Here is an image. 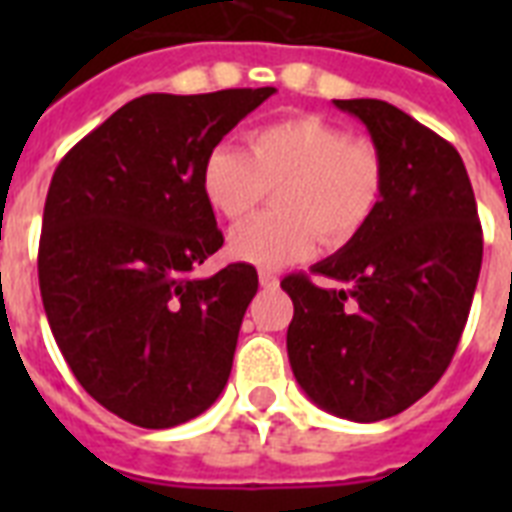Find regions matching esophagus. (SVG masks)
<instances>
[{
  "label": "esophagus",
  "instance_id": "1",
  "mask_svg": "<svg viewBox=\"0 0 512 512\" xmlns=\"http://www.w3.org/2000/svg\"><path fill=\"white\" fill-rule=\"evenodd\" d=\"M257 279H260V287H265V289L279 287V276H276L273 271H260L257 273Z\"/></svg>",
  "mask_w": 512,
  "mask_h": 512
}]
</instances>
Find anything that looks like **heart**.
<instances>
[{"label": "heart", "instance_id": "obj_1", "mask_svg": "<svg viewBox=\"0 0 512 512\" xmlns=\"http://www.w3.org/2000/svg\"><path fill=\"white\" fill-rule=\"evenodd\" d=\"M247 151L217 143L201 162V196L215 215L241 220L268 191L279 215L239 225L228 255L257 268H284L316 252L319 239L340 247L380 207L385 164L374 143L316 114H295L255 127Z\"/></svg>", "mask_w": 512, "mask_h": 512}]
</instances>
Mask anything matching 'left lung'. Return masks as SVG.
Masks as SVG:
<instances>
[{
  "label": "left lung",
  "instance_id": "1",
  "mask_svg": "<svg viewBox=\"0 0 512 512\" xmlns=\"http://www.w3.org/2000/svg\"><path fill=\"white\" fill-rule=\"evenodd\" d=\"M372 135L385 191L372 220L292 273L287 353L305 396L353 422L388 420L428 393L452 361L476 292L484 236L468 170L452 143L385 100H335Z\"/></svg>",
  "mask_w": 512,
  "mask_h": 512
}]
</instances>
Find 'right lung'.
Returning a JSON list of instances; mask_svg holds the SVG:
<instances>
[{"label":"right lung","mask_w":512,"mask_h":512,"mask_svg":"<svg viewBox=\"0 0 512 512\" xmlns=\"http://www.w3.org/2000/svg\"><path fill=\"white\" fill-rule=\"evenodd\" d=\"M273 87L143 95L76 143L52 175L39 289L71 372L116 417L162 430L223 393L252 265L188 273L223 247L201 162Z\"/></svg>","instance_id":"obj_1"}]
</instances>
